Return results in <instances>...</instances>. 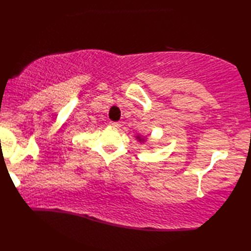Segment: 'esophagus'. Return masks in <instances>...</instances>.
Here are the masks:
<instances>
[{
	"instance_id": "34e87169",
	"label": "esophagus",
	"mask_w": 251,
	"mask_h": 251,
	"mask_svg": "<svg viewBox=\"0 0 251 251\" xmlns=\"http://www.w3.org/2000/svg\"><path fill=\"white\" fill-rule=\"evenodd\" d=\"M110 126H111L114 129H119L121 125H120V122H110Z\"/></svg>"
}]
</instances>
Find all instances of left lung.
<instances>
[{
    "instance_id": "1",
    "label": "left lung",
    "mask_w": 251,
    "mask_h": 251,
    "mask_svg": "<svg viewBox=\"0 0 251 251\" xmlns=\"http://www.w3.org/2000/svg\"><path fill=\"white\" fill-rule=\"evenodd\" d=\"M135 138H137V139L139 140V142H144V141H146V140H147L146 137H141V135H139V134H138Z\"/></svg>"
}]
</instances>
